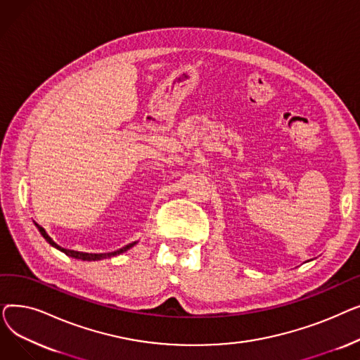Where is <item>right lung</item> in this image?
<instances>
[{
  "label": "right lung",
  "instance_id": "add662e5",
  "mask_svg": "<svg viewBox=\"0 0 360 360\" xmlns=\"http://www.w3.org/2000/svg\"><path fill=\"white\" fill-rule=\"evenodd\" d=\"M36 224V228L39 229V232L42 233V236L52 245V247H55L56 250H60V251H63L64 254H67V255H70V257H72V258H77V259H83V261H99V259H103V258H110V257H115V255H120V254H122V252H125V251H128L129 248H132L134 247V245L137 243V242H132V243H128V245H125V247H122L121 250H118V251H113V252H105V254H89V252H80V251H72V250H65V248H63V247H60V245H56L53 240H52V238L46 233V231L42 228V226H39L37 223H34Z\"/></svg>",
  "mask_w": 360,
  "mask_h": 360
}]
</instances>
